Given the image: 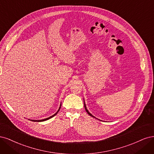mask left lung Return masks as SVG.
I'll return each mask as SVG.
<instances>
[{
	"label": "left lung",
	"mask_w": 154,
	"mask_h": 154,
	"mask_svg": "<svg viewBox=\"0 0 154 154\" xmlns=\"http://www.w3.org/2000/svg\"><path fill=\"white\" fill-rule=\"evenodd\" d=\"M84 108H85V109H86V112H87V113L88 114V115H90V116H92V117H93V118H95V116H94L93 115H91V114L90 112H89L88 111V110L87 109V108H86V103H85V102H84Z\"/></svg>",
	"instance_id": "obj_1"
}]
</instances>
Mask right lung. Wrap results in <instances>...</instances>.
<instances>
[{
  "label": "right lung",
  "mask_w": 154,
  "mask_h": 154,
  "mask_svg": "<svg viewBox=\"0 0 154 154\" xmlns=\"http://www.w3.org/2000/svg\"><path fill=\"white\" fill-rule=\"evenodd\" d=\"M61 105H60V107H59V109L57 110V111L54 114V115H53L52 116H50V117H48V118H45V119H43V120H31V121H32V122H43V121H45V120H49V119L50 118H52V117H54V116H56L57 114V112H59V111L60 110V109H61Z\"/></svg>",
  "instance_id": "right-lung-1"
}]
</instances>
